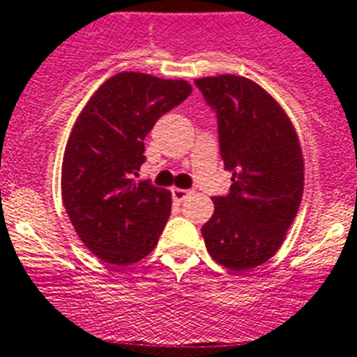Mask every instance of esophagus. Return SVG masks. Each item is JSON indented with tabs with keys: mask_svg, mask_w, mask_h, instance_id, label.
Instances as JSON below:
<instances>
[{
	"mask_svg": "<svg viewBox=\"0 0 357 357\" xmlns=\"http://www.w3.org/2000/svg\"><path fill=\"white\" fill-rule=\"evenodd\" d=\"M191 193L189 189H181V188H173L172 189V198L175 202H182L184 198H188V195Z\"/></svg>",
	"mask_w": 357,
	"mask_h": 357,
	"instance_id": "34e87169",
	"label": "esophagus"
}]
</instances>
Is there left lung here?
<instances>
[{"label":"left lung","instance_id":"8db88e82","mask_svg":"<svg viewBox=\"0 0 357 357\" xmlns=\"http://www.w3.org/2000/svg\"><path fill=\"white\" fill-rule=\"evenodd\" d=\"M195 84L216 112L220 153L232 172L202 236L216 263L250 270L273 257L295 220L304 191L301 144L288 114L255 82L220 75Z\"/></svg>","mask_w":357,"mask_h":357}]
</instances>
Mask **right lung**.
<instances>
[{
    "label": "right lung",
    "instance_id": "right-lung-1",
    "mask_svg": "<svg viewBox=\"0 0 357 357\" xmlns=\"http://www.w3.org/2000/svg\"><path fill=\"white\" fill-rule=\"evenodd\" d=\"M189 94L185 80L118 73L75 121L62 160V200L78 238L105 263H137L159 241L172 195L135 178L148 132Z\"/></svg>",
    "mask_w": 357,
    "mask_h": 357
}]
</instances>
